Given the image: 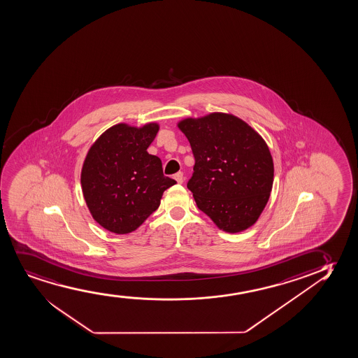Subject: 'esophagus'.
Segmentation results:
<instances>
[{
	"mask_svg": "<svg viewBox=\"0 0 358 358\" xmlns=\"http://www.w3.org/2000/svg\"><path fill=\"white\" fill-rule=\"evenodd\" d=\"M174 179L177 180L178 184H182V181H184V174L181 172H178L174 174Z\"/></svg>",
	"mask_w": 358,
	"mask_h": 358,
	"instance_id": "obj_1",
	"label": "esophagus"
}]
</instances>
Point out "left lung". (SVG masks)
<instances>
[{"mask_svg":"<svg viewBox=\"0 0 358 358\" xmlns=\"http://www.w3.org/2000/svg\"><path fill=\"white\" fill-rule=\"evenodd\" d=\"M178 128L195 157L187 189L197 207L230 234L254 225L273 184V161L262 136L241 118L224 113L184 118Z\"/></svg>","mask_w":358,"mask_h":358,"instance_id":"left-lung-1","label":"left lung"}]
</instances>
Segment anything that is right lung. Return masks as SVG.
<instances>
[{"instance_id":"obj_1","label":"right lung","mask_w":358,"mask_h":358,"mask_svg":"<svg viewBox=\"0 0 358 358\" xmlns=\"http://www.w3.org/2000/svg\"><path fill=\"white\" fill-rule=\"evenodd\" d=\"M159 123H118L87 152L81 171L83 197L100 227L123 235L136 230L159 208L163 192L177 181L164 177L162 162L146 150Z\"/></svg>"}]
</instances>
